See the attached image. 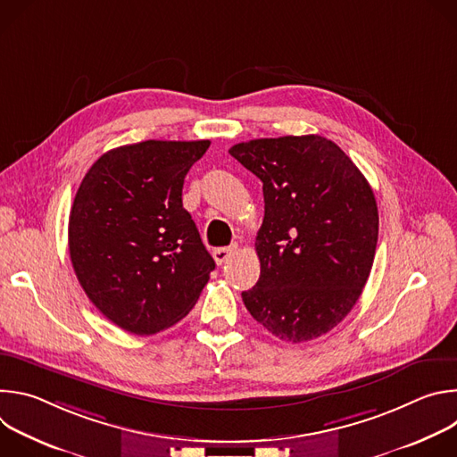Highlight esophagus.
<instances>
[{
	"label": "esophagus",
	"instance_id": "34e87169",
	"mask_svg": "<svg viewBox=\"0 0 457 457\" xmlns=\"http://www.w3.org/2000/svg\"><path fill=\"white\" fill-rule=\"evenodd\" d=\"M235 249H237V245H228V247H217L215 251H213V258H215V262H217V266H222V264H226L228 260L231 258V254L235 253Z\"/></svg>",
	"mask_w": 457,
	"mask_h": 457
}]
</instances>
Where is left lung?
Segmentation results:
<instances>
[{
    "instance_id": "obj_1",
    "label": "left lung",
    "mask_w": 457,
    "mask_h": 457,
    "mask_svg": "<svg viewBox=\"0 0 457 457\" xmlns=\"http://www.w3.org/2000/svg\"><path fill=\"white\" fill-rule=\"evenodd\" d=\"M229 154L262 180L260 278L242 293L277 338L314 340L351 312L369 278L378 206L372 187L333 141L286 136L238 143Z\"/></svg>"
}]
</instances>
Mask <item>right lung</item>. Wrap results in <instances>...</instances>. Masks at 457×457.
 <instances>
[{"instance_id": "obj_1", "label": "right lung", "mask_w": 457, "mask_h": 457, "mask_svg": "<svg viewBox=\"0 0 457 457\" xmlns=\"http://www.w3.org/2000/svg\"><path fill=\"white\" fill-rule=\"evenodd\" d=\"M210 141H143L103 154L71 210L69 249L90 302L117 328L150 337L197 303L215 260L182 184Z\"/></svg>"}]
</instances>
